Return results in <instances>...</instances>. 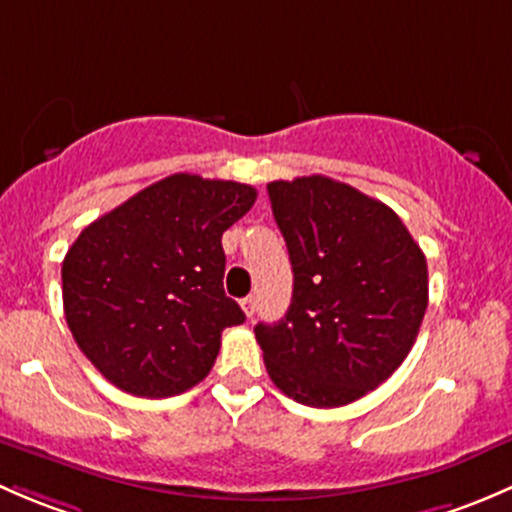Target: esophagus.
Returning a JSON list of instances; mask_svg holds the SVG:
<instances>
[{
    "label": "esophagus",
    "instance_id": "obj_1",
    "mask_svg": "<svg viewBox=\"0 0 512 512\" xmlns=\"http://www.w3.org/2000/svg\"><path fill=\"white\" fill-rule=\"evenodd\" d=\"M241 308H244L246 318H254V313H256V298H254V295H246V298L241 300Z\"/></svg>",
    "mask_w": 512,
    "mask_h": 512
}]
</instances>
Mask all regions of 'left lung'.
<instances>
[{
	"mask_svg": "<svg viewBox=\"0 0 512 512\" xmlns=\"http://www.w3.org/2000/svg\"><path fill=\"white\" fill-rule=\"evenodd\" d=\"M293 266L286 318L254 328L268 377L308 407H345L392 377L429 303L426 256L402 219L350 184H268Z\"/></svg>",
	"mask_w": 512,
	"mask_h": 512,
	"instance_id": "left-lung-1",
	"label": "left lung"
}]
</instances>
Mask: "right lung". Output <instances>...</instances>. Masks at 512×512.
<instances>
[{
    "label": "right lung",
    "mask_w": 512,
    "mask_h": 512,
    "mask_svg": "<svg viewBox=\"0 0 512 512\" xmlns=\"http://www.w3.org/2000/svg\"><path fill=\"white\" fill-rule=\"evenodd\" d=\"M254 202L251 184L179 172L81 231L61 266L63 313L108 382L160 399L207 377L221 330L246 320L224 293L221 234Z\"/></svg>",
    "instance_id": "right-lung-1"
}]
</instances>
